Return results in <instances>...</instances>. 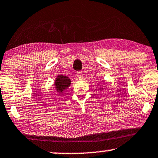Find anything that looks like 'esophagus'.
I'll return each instance as SVG.
<instances>
[{"label": "esophagus", "instance_id": "obj_1", "mask_svg": "<svg viewBox=\"0 0 158 158\" xmlns=\"http://www.w3.org/2000/svg\"><path fill=\"white\" fill-rule=\"evenodd\" d=\"M77 77H78V79H83V74L81 72L78 73L77 74Z\"/></svg>", "mask_w": 158, "mask_h": 158}]
</instances>
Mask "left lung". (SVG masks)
<instances>
[{
  "instance_id": "obj_1",
  "label": "left lung",
  "mask_w": 158,
  "mask_h": 158,
  "mask_svg": "<svg viewBox=\"0 0 158 158\" xmlns=\"http://www.w3.org/2000/svg\"><path fill=\"white\" fill-rule=\"evenodd\" d=\"M100 89H102V88H100Z\"/></svg>"
}]
</instances>
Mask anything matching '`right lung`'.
I'll return each mask as SVG.
<instances>
[{
  "mask_svg": "<svg viewBox=\"0 0 158 158\" xmlns=\"http://www.w3.org/2000/svg\"><path fill=\"white\" fill-rule=\"evenodd\" d=\"M70 85L71 79L64 75H58L54 82L55 89L60 94H62L63 92L68 89Z\"/></svg>",
  "mask_w": 158,
  "mask_h": 158,
  "instance_id": "obj_1",
  "label": "right lung"
}]
</instances>
